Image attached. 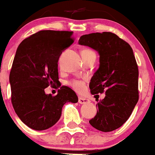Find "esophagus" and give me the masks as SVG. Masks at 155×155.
<instances>
[{"mask_svg":"<svg viewBox=\"0 0 155 155\" xmlns=\"http://www.w3.org/2000/svg\"><path fill=\"white\" fill-rule=\"evenodd\" d=\"M78 103H79L80 104H86L89 103V100H88V99H87V98H85V97H78Z\"/></svg>","mask_w":155,"mask_h":155,"instance_id":"obj_1","label":"esophagus"}]
</instances>
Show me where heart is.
I'll list each match as a JSON object with an SVG mask.
<instances>
[{
    "label": "heart",
    "instance_id": "b5f03b06",
    "mask_svg": "<svg viewBox=\"0 0 155 155\" xmlns=\"http://www.w3.org/2000/svg\"><path fill=\"white\" fill-rule=\"evenodd\" d=\"M90 50H83L82 51V53L83 52H87V51H89ZM68 84L70 86L72 87L73 89L77 91V92H78V93H82L84 91L85 89V82L83 81V80H80V79H73L72 81H70L68 83Z\"/></svg>",
    "mask_w": 155,
    "mask_h": 155
}]
</instances>
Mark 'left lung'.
I'll return each instance as SVG.
<instances>
[{
	"instance_id": "obj_1",
	"label": "left lung",
	"mask_w": 155,
	"mask_h": 155,
	"mask_svg": "<svg viewBox=\"0 0 155 155\" xmlns=\"http://www.w3.org/2000/svg\"><path fill=\"white\" fill-rule=\"evenodd\" d=\"M78 44L98 52L99 68L89 87L92 94L105 93L89 124L102 132L114 131L128 120L139 100V69L132 48L112 32L83 35Z\"/></svg>"
}]
</instances>
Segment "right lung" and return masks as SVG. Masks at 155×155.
Segmentation results:
<instances>
[{
	"mask_svg": "<svg viewBox=\"0 0 155 155\" xmlns=\"http://www.w3.org/2000/svg\"><path fill=\"white\" fill-rule=\"evenodd\" d=\"M72 31H40L23 40L16 49L10 72L12 103L20 119L34 130H45L59 120L63 105L78 103L75 92L62 86L58 94L45 88L58 82L60 55L73 42Z\"/></svg>",
	"mask_w": 155,
	"mask_h": 155,
	"instance_id": "add662e5",
	"label": "right lung"
}]
</instances>
